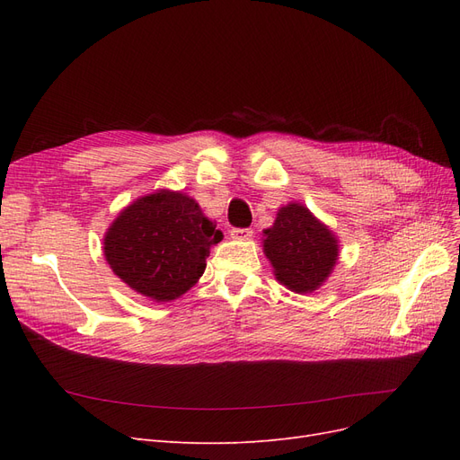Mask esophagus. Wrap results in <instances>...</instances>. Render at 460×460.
I'll return each instance as SVG.
<instances>
[{"label": "esophagus", "mask_w": 460, "mask_h": 460, "mask_svg": "<svg viewBox=\"0 0 460 460\" xmlns=\"http://www.w3.org/2000/svg\"><path fill=\"white\" fill-rule=\"evenodd\" d=\"M230 235L234 240H249L253 235L252 228H232Z\"/></svg>", "instance_id": "34e87169"}]
</instances>
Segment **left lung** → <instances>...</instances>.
<instances>
[{
    "label": "left lung",
    "mask_w": 460,
    "mask_h": 460,
    "mask_svg": "<svg viewBox=\"0 0 460 460\" xmlns=\"http://www.w3.org/2000/svg\"><path fill=\"white\" fill-rule=\"evenodd\" d=\"M264 253L278 280L289 289L313 291L323 284L338 259V240L299 203L282 207L274 226L264 230Z\"/></svg>",
    "instance_id": "8db88e82"
}]
</instances>
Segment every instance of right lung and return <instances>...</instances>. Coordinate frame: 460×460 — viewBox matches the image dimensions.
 Returning <instances> with one entry per match:
<instances>
[{"label":"right lung","instance_id":"1","mask_svg":"<svg viewBox=\"0 0 460 460\" xmlns=\"http://www.w3.org/2000/svg\"><path fill=\"white\" fill-rule=\"evenodd\" d=\"M222 232L184 193L155 191L117 217L103 240L111 269L137 294L172 301L199 280Z\"/></svg>","mask_w":460,"mask_h":460}]
</instances>
